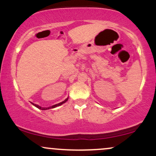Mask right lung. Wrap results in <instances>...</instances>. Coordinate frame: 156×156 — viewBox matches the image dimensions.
Returning a JSON list of instances; mask_svg holds the SVG:
<instances>
[{
    "label": "right lung",
    "instance_id": "obj_1",
    "mask_svg": "<svg viewBox=\"0 0 156 156\" xmlns=\"http://www.w3.org/2000/svg\"><path fill=\"white\" fill-rule=\"evenodd\" d=\"M67 100H68V98H67V99H66V100H64V101L61 102L60 103H58V104L53 105H52V106H51V107H48V108H43V107H42H42H41V106H39V105H36V104H34V103H32V104H33L34 105V106L37 107V108H39V109H41V110H46V109L53 108H55V107L59 106V105H61L62 104H63V103H65V102H67Z\"/></svg>",
    "mask_w": 156,
    "mask_h": 156
}]
</instances>
